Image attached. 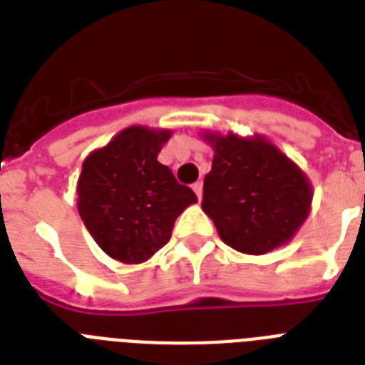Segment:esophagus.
Segmentation results:
<instances>
[{
  "mask_svg": "<svg viewBox=\"0 0 365 365\" xmlns=\"http://www.w3.org/2000/svg\"><path fill=\"white\" fill-rule=\"evenodd\" d=\"M193 191H195V195H197V199H202V182H197V183H193Z\"/></svg>",
  "mask_w": 365,
  "mask_h": 365,
  "instance_id": "obj_1",
  "label": "esophagus"
}]
</instances>
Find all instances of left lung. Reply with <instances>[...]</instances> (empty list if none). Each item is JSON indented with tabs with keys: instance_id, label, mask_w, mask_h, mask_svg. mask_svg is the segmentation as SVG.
<instances>
[{
	"instance_id": "1",
	"label": "left lung",
	"mask_w": 365,
	"mask_h": 365,
	"mask_svg": "<svg viewBox=\"0 0 365 365\" xmlns=\"http://www.w3.org/2000/svg\"><path fill=\"white\" fill-rule=\"evenodd\" d=\"M205 140L214 159L202 210L223 242L250 255L289 242L311 210L312 187L303 170L263 136L205 132Z\"/></svg>"
}]
</instances>
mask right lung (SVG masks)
I'll return each instance as SVG.
<instances>
[{
    "instance_id": "1",
    "label": "right lung",
    "mask_w": 365,
    "mask_h": 365,
    "mask_svg": "<svg viewBox=\"0 0 365 365\" xmlns=\"http://www.w3.org/2000/svg\"><path fill=\"white\" fill-rule=\"evenodd\" d=\"M170 130L128 126L83 163L77 210L100 248L121 263H143L170 240L176 217L197 195L157 160Z\"/></svg>"
}]
</instances>
